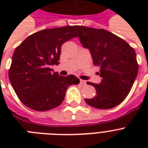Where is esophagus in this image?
<instances>
[{"instance_id": "esophagus-1", "label": "esophagus", "mask_w": 148, "mask_h": 148, "mask_svg": "<svg viewBox=\"0 0 148 148\" xmlns=\"http://www.w3.org/2000/svg\"><path fill=\"white\" fill-rule=\"evenodd\" d=\"M80 84L82 86H84L87 84V82H86V81H84V80H80Z\"/></svg>"}]
</instances>
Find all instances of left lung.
<instances>
[{
	"mask_svg": "<svg viewBox=\"0 0 148 148\" xmlns=\"http://www.w3.org/2000/svg\"><path fill=\"white\" fill-rule=\"evenodd\" d=\"M83 47L90 50L94 64L100 67L101 83L94 86L97 95L85 99L88 105L98 109L114 108L124 101L138 75L135 51L122 38L103 30L76 26Z\"/></svg>",
	"mask_w": 148,
	"mask_h": 148,
	"instance_id": "1",
	"label": "left lung"
}]
</instances>
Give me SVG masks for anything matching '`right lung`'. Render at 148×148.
Returning <instances> with one entry per match:
<instances>
[{
  "instance_id": "obj_1",
  "label": "right lung",
  "mask_w": 148,
  "mask_h": 148,
  "mask_svg": "<svg viewBox=\"0 0 148 148\" xmlns=\"http://www.w3.org/2000/svg\"><path fill=\"white\" fill-rule=\"evenodd\" d=\"M75 37L78 35L74 26L45 29L15 48L8 75L16 95L27 108L38 111L57 108L68 87L80 83L74 75L60 76L51 68L59 63L63 44Z\"/></svg>"
}]
</instances>
